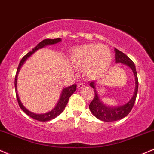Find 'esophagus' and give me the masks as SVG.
Segmentation results:
<instances>
[{
	"instance_id": "esophagus-1",
	"label": "esophagus",
	"mask_w": 154,
	"mask_h": 154,
	"mask_svg": "<svg viewBox=\"0 0 154 154\" xmlns=\"http://www.w3.org/2000/svg\"><path fill=\"white\" fill-rule=\"evenodd\" d=\"M84 87V84H83V83H80V84H78V88L79 89H81V88H83Z\"/></svg>"
}]
</instances>
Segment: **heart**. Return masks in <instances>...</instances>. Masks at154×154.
Returning a JSON list of instances; mask_svg holds the SVG:
<instances>
[{
  "instance_id": "obj_1",
  "label": "heart",
  "mask_w": 154,
  "mask_h": 154,
  "mask_svg": "<svg viewBox=\"0 0 154 154\" xmlns=\"http://www.w3.org/2000/svg\"><path fill=\"white\" fill-rule=\"evenodd\" d=\"M69 59L73 66L84 67L86 76L97 79L109 69L112 55L106 45L87 44L74 48L70 51Z\"/></svg>"
}]
</instances>
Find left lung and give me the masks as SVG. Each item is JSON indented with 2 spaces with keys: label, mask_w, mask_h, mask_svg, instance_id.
<instances>
[{
  "label": "left lung",
  "mask_w": 154,
  "mask_h": 154,
  "mask_svg": "<svg viewBox=\"0 0 154 154\" xmlns=\"http://www.w3.org/2000/svg\"><path fill=\"white\" fill-rule=\"evenodd\" d=\"M115 63H122V64L125 65L129 67L132 70L135 76V91L132 98L130 99L129 102L123 105L117 106H109L104 104L102 102L100 98H99L98 93L96 90V82L92 81L89 84L90 86L94 89V98L91 101L89 104V109L91 110V113L94 116L104 122H113V121H117L121 119L124 118L131 112L132 108L134 105L135 99H136L137 94H138V75H137L136 69L134 63L131 60L129 57H128L125 54L122 52L120 51L117 49L115 48Z\"/></svg>",
  "instance_id": "obj_1"
}]
</instances>
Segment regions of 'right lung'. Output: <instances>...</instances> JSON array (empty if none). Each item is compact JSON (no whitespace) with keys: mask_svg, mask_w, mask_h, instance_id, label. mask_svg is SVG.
<instances>
[{"mask_svg":"<svg viewBox=\"0 0 154 154\" xmlns=\"http://www.w3.org/2000/svg\"><path fill=\"white\" fill-rule=\"evenodd\" d=\"M61 42V39L60 38H57V39H46L42 40V42L38 44L37 46L34 47V49H32V51H30L29 52L26 54L24 57L21 59V60L20 61L19 66H18L17 68V71H16V77H15V81H14V84H15V90H16V98H17V101L18 103H19V105L21 109L27 115L32 117V118L34 119V120H37L38 121H41V122H46V121H49L51 120L52 119L55 118L56 117L58 116L59 115H60L61 113L63 112V111L64 110L65 108L67 105L68 102V99H69L70 97L76 91V84H73L72 86H68V87L64 88L62 90V92H61L60 97L58 102H57V104L55 107L53 108L52 110L49 111L48 112L44 113V114H36L34 112H30L29 110H28L26 108L24 107V106L23 105L22 103L21 102L19 99V97L17 93V77H18V74H19L20 69L21 68V67L23 65V63L26 61V60L30 57L32 55V54H34V52H37L38 50L39 49H42L45 47L48 46V45H55L57 44V43Z\"/></svg>","mask_w":154,"mask_h":154,"instance_id":"add662e5","label":"right lung"}]
</instances>
